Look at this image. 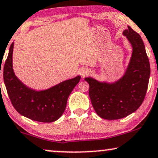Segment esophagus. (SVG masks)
<instances>
[{
  "label": "esophagus",
  "mask_w": 158,
  "mask_h": 158,
  "mask_svg": "<svg viewBox=\"0 0 158 158\" xmlns=\"http://www.w3.org/2000/svg\"><path fill=\"white\" fill-rule=\"evenodd\" d=\"M89 73V69H87V68H83V69H81L80 70V73H81V75L83 76V77H84V76L87 75Z\"/></svg>",
  "instance_id": "1"
}]
</instances>
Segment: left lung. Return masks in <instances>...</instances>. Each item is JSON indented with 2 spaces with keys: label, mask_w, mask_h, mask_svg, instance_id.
<instances>
[{
  "label": "left lung",
  "mask_w": 158,
  "mask_h": 158,
  "mask_svg": "<svg viewBox=\"0 0 158 158\" xmlns=\"http://www.w3.org/2000/svg\"><path fill=\"white\" fill-rule=\"evenodd\" d=\"M133 48L124 75L114 83L100 82L85 77L93 108L105 119H119L133 114L141 106L147 93L150 64L141 36L128 26L123 31Z\"/></svg>",
  "instance_id": "obj_1"
}]
</instances>
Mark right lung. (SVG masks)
Instances as JSON below:
<instances>
[{"mask_svg":"<svg viewBox=\"0 0 158 158\" xmlns=\"http://www.w3.org/2000/svg\"><path fill=\"white\" fill-rule=\"evenodd\" d=\"M14 42L3 67V81L14 108L19 114L34 121L52 122L63 114L67 99L81 76L67 80L46 90L36 91L26 86L14 73L12 54ZM1 74V73H0Z\"/></svg>","mask_w":158,"mask_h":158,"instance_id":"right-lung-1","label":"right lung"}]
</instances>
